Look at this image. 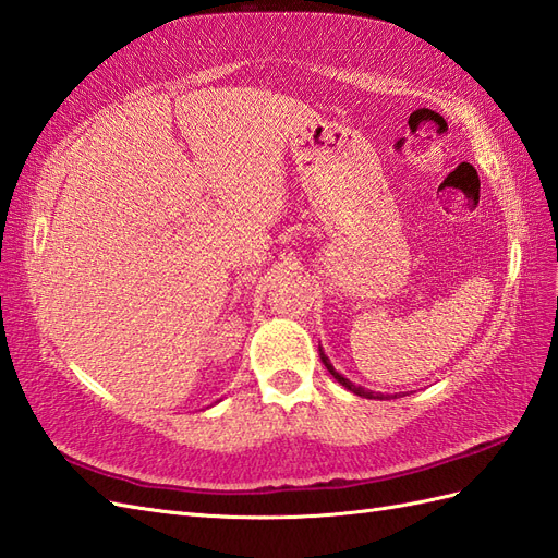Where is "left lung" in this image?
Returning a JSON list of instances; mask_svg holds the SVG:
<instances>
[{
	"instance_id": "left-lung-1",
	"label": "left lung",
	"mask_w": 558,
	"mask_h": 558,
	"mask_svg": "<svg viewBox=\"0 0 558 558\" xmlns=\"http://www.w3.org/2000/svg\"><path fill=\"white\" fill-rule=\"evenodd\" d=\"M318 351H320V361L325 363V367H327V373H330L339 384H341V387H344V389H349L351 393H355V396H361V398H369V401H389V398L391 396H384V393H377V391H369V389H363V387H359V384H353L351 379H347L344 375H341V373H337V369H335V365L330 363V359H327V353H325V349L318 344ZM398 396V393H396ZM405 396V393H403Z\"/></svg>"
}]
</instances>
